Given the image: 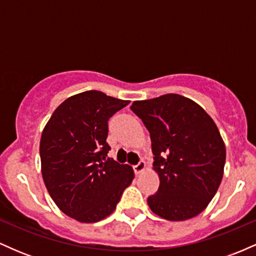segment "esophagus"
Instances as JSON below:
<instances>
[{"instance_id":"obj_1","label":"esophagus","mask_w":256,"mask_h":256,"mask_svg":"<svg viewBox=\"0 0 256 256\" xmlns=\"http://www.w3.org/2000/svg\"><path fill=\"white\" fill-rule=\"evenodd\" d=\"M146 167V161L140 160V162L137 164V165H134V173H136V174H140V173H142L143 171H144Z\"/></svg>"}]
</instances>
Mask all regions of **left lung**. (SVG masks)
I'll list each match as a JSON object with an SVG mask.
<instances>
[{"instance_id": "obj_1", "label": "left lung", "mask_w": 256, "mask_h": 256, "mask_svg": "<svg viewBox=\"0 0 256 256\" xmlns=\"http://www.w3.org/2000/svg\"><path fill=\"white\" fill-rule=\"evenodd\" d=\"M131 110L150 134L152 167L160 178L149 207L171 222L194 218L214 198L224 174L226 150L216 122L177 94L134 101Z\"/></svg>"}]
</instances>
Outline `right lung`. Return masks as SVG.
<instances>
[{"label":"right lung","instance_id":"add662e5","mask_svg":"<svg viewBox=\"0 0 256 256\" xmlns=\"http://www.w3.org/2000/svg\"><path fill=\"white\" fill-rule=\"evenodd\" d=\"M130 104L98 90L71 96L54 110L40 144L46 190L66 216L96 222L113 213L134 170L107 158L108 120Z\"/></svg>","mask_w":256,"mask_h":256}]
</instances>
